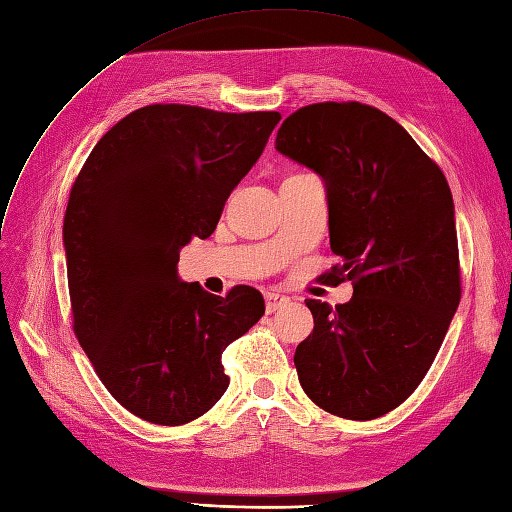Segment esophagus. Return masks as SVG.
Here are the masks:
<instances>
[{
	"label": "esophagus",
	"instance_id": "esophagus-1",
	"mask_svg": "<svg viewBox=\"0 0 512 512\" xmlns=\"http://www.w3.org/2000/svg\"><path fill=\"white\" fill-rule=\"evenodd\" d=\"M265 306H267V312L282 310L284 306H288V297L275 293V290H267V293H265Z\"/></svg>",
	"mask_w": 512,
	"mask_h": 512
}]
</instances>
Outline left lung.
<instances>
[{"mask_svg": "<svg viewBox=\"0 0 512 512\" xmlns=\"http://www.w3.org/2000/svg\"><path fill=\"white\" fill-rule=\"evenodd\" d=\"M275 148L325 181L342 258L327 278L353 282L336 308L306 301L314 329L295 351L299 383L334 416L381 418L418 388L461 301L448 181L394 118L357 101L297 109Z\"/></svg>", "mask_w": 512, "mask_h": 512, "instance_id": "obj_1", "label": "left lung"}]
</instances>
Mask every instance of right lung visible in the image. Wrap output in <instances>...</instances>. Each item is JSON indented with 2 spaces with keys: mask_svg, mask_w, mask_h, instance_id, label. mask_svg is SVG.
<instances>
[{
  "mask_svg": "<svg viewBox=\"0 0 512 512\" xmlns=\"http://www.w3.org/2000/svg\"><path fill=\"white\" fill-rule=\"evenodd\" d=\"M280 118L146 105L101 137L73 183L62 230L73 329L137 418L181 426L209 411L230 383L224 349L265 314L256 288L217 297L176 265L193 237H211Z\"/></svg>",
  "mask_w": 512,
  "mask_h": 512,
  "instance_id": "add662e5",
  "label": "right lung"
}]
</instances>
